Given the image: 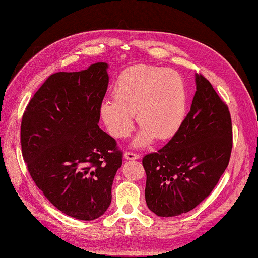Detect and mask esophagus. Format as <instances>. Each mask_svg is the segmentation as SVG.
I'll return each mask as SVG.
<instances>
[{
	"label": "esophagus",
	"mask_w": 258,
	"mask_h": 258,
	"mask_svg": "<svg viewBox=\"0 0 258 258\" xmlns=\"http://www.w3.org/2000/svg\"><path fill=\"white\" fill-rule=\"evenodd\" d=\"M124 157H125V159H127V160H134V159H139L140 155L134 154V152H131V151H126L124 154Z\"/></svg>",
	"instance_id": "1"
}]
</instances>
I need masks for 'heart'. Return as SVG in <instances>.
Instances as JSON below:
<instances>
[{
  "mask_svg": "<svg viewBox=\"0 0 258 258\" xmlns=\"http://www.w3.org/2000/svg\"><path fill=\"white\" fill-rule=\"evenodd\" d=\"M113 99L103 100L100 113L113 137L126 138L133 131L134 116L141 132L134 146L146 147L173 138L185 120L187 90L180 74L169 69L134 64L124 69L113 86Z\"/></svg>",
  "mask_w": 258,
  "mask_h": 258,
  "instance_id": "heart-1",
  "label": "heart"
}]
</instances>
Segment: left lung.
I'll return each mask as SVG.
<instances>
[{
  "label": "left lung",
  "mask_w": 258,
  "mask_h": 258,
  "mask_svg": "<svg viewBox=\"0 0 258 258\" xmlns=\"http://www.w3.org/2000/svg\"><path fill=\"white\" fill-rule=\"evenodd\" d=\"M191 109L167 145L142 159L146 202L156 215L187 213L207 198L228 167L232 121L226 104L202 74Z\"/></svg>",
  "instance_id": "8db88e82"
}]
</instances>
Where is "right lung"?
<instances>
[{
	"instance_id": "1",
	"label": "right lung",
	"mask_w": 258,
	"mask_h": 258,
	"mask_svg": "<svg viewBox=\"0 0 258 258\" xmlns=\"http://www.w3.org/2000/svg\"><path fill=\"white\" fill-rule=\"evenodd\" d=\"M108 64L52 74L30 99L20 126L23 158L35 184L68 216L92 221L111 203L123 161L116 140L99 127Z\"/></svg>"
}]
</instances>
